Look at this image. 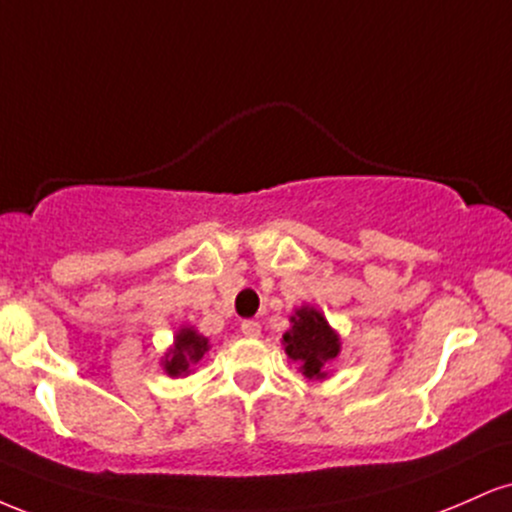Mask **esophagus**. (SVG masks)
Masks as SVG:
<instances>
[{
  "label": "esophagus",
  "instance_id": "1",
  "mask_svg": "<svg viewBox=\"0 0 512 512\" xmlns=\"http://www.w3.org/2000/svg\"><path fill=\"white\" fill-rule=\"evenodd\" d=\"M240 330H243L245 337H260L262 325L257 320H245L243 325H240Z\"/></svg>",
  "mask_w": 512,
  "mask_h": 512
}]
</instances>
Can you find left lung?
<instances>
[{
    "label": "left lung",
    "instance_id": "1",
    "mask_svg": "<svg viewBox=\"0 0 512 512\" xmlns=\"http://www.w3.org/2000/svg\"><path fill=\"white\" fill-rule=\"evenodd\" d=\"M293 327L284 334L289 358L301 363L305 378H325V363L339 354V339L315 308H301L291 317Z\"/></svg>",
    "mask_w": 512,
    "mask_h": 512
}]
</instances>
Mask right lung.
Returning a JSON list of instances; mask_svg holds the SVG:
<instances>
[{"label":"right lung","instance_id":"add662e5","mask_svg":"<svg viewBox=\"0 0 512 512\" xmlns=\"http://www.w3.org/2000/svg\"><path fill=\"white\" fill-rule=\"evenodd\" d=\"M207 349L209 342L204 337H199L195 330H180L178 339H175V349H170V354L166 356V373H187L190 363H197Z\"/></svg>","mask_w":512,"mask_h":512}]
</instances>
